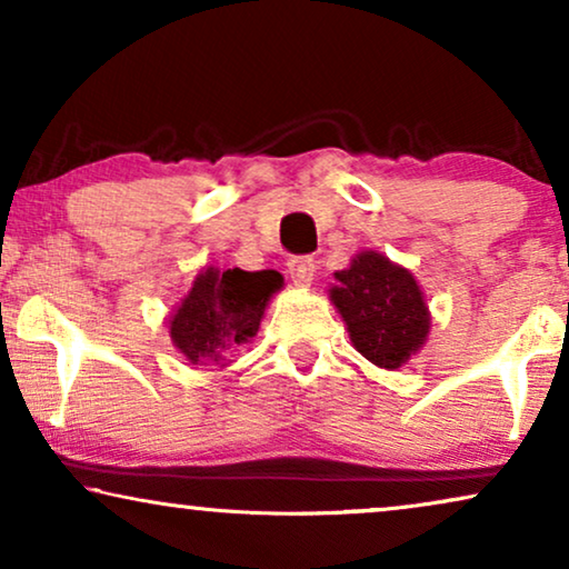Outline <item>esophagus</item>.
<instances>
[{"mask_svg": "<svg viewBox=\"0 0 569 569\" xmlns=\"http://www.w3.org/2000/svg\"><path fill=\"white\" fill-rule=\"evenodd\" d=\"M287 271H290L295 284L308 287L316 277V261L310 256H290L287 259Z\"/></svg>", "mask_w": 569, "mask_h": 569, "instance_id": "obj_1", "label": "esophagus"}]
</instances>
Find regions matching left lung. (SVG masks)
Here are the masks:
<instances>
[{
	"label": "left lung",
	"instance_id": "left-lung-1",
	"mask_svg": "<svg viewBox=\"0 0 569 569\" xmlns=\"http://www.w3.org/2000/svg\"><path fill=\"white\" fill-rule=\"evenodd\" d=\"M331 300L345 318L357 352L386 370L401 368L430 331L422 290L407 269L386 256L357 253L352 267L337 271Z\"/></svg>",
	"mask_w": 569,
	"mask_h": 569
}]
</instances>
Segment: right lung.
Segmentation results:
<instances>
[{"mask_svg":"<svg viewBox=\"0 0 569 569\" xmlns=\"http://www.w3.org/2000/svg\"><path fill=\"white\" fill-rule=\"evenodd\" d=\"M282 287L274 269L201 271L181 308L170 316V339L189 360H220L224 349L246 345L259 331L271 292Z\"/></svg>","mask_w":569,"mask_h":569,"instance_id":"obj_1","label":"right lung"}]
</instances>
